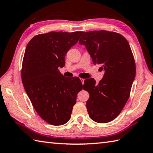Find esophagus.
<instances>
[{
  "mask_svg": "<svg viewBox=\"0 0 153 153\" xmlns=\"http://www.w3.org/2000/svg\"><path fill=\"white\" fill-rule=\"evenodd\" d=\"M81 79V82H82V85H83V84H84L85 79H82V78H81V79Z\"/></svg>",
  "mask_w": 153,
  "mask_h": 153,
  "instance_id": "obj_1",
  "label": "esophagus"
}]
</instances>
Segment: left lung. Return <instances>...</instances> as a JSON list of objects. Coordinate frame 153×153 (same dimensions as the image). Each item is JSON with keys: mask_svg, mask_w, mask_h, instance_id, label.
<instances>
[{"mask_svg": "<svg viewBox=\"0 0 153 153\" xmlns=\"http://www.w3.org/2000/svg\"><path fill=\"white\" fill-rule=\"evenodd\" d=\"M79 44L85 45L93 64H100L105 71L99 83L93 78L85 81L83 89L90 95L89 116L96 122H109L124 108L135 79V60L129 43L118 33L101 30L84 32Z\"/></svg>", "mask_w": 153, "mask_h": 153, "instance_id": "1", "label": "left lung"}]
</instances>
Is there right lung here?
Returning <instances> with one entry per match:
<instances>
[{"instance_id": "right-lung-1", "label": "right lung", "mask_w": 153, "mask_h": 153, "mask_svg": "<svg viewBox=\"0 0 153 153\" xmlns=\"http://www.w3.org/2000/svg\"><path fill=\"white\" fill-rule=\"evenodd\" d=\"M82 33L39 34L26 47L21 69L23 87L37 113L51 125H63L71 119L76 95L83 87L79 77L66 78L58 70L65 65L66 53Z\"/></svg>"}]
</instances>
